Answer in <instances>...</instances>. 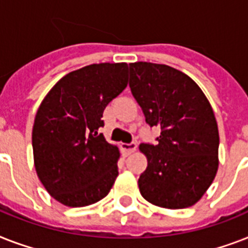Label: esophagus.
<instances>
[{
	"instance_id": "obj_1",
	"label": "esophagus",
	"mask_w": 248,
	"mask_h": 248,
	"mask_svg": "<svg viewBox=\"0 0 248 248\" xmlns=\"http://www.w3.org/2000/svg\"><path fill=\"white\" fill-rule=\"evenodd\" d=\"M122 147H124V152H126L127 155H131V153H134V152L136 151V148H138V144H136L135 141H131V143H124Z\"/></svg>"
}]
</instances>
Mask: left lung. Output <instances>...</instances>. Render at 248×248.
I'll use <instances>...</instances> for the list:
<instances>
[{"mask_svg": "<svg viewBox=\"0 0 248 248\" xmlns=\"http://www.w3.org/2000/svg\"><path fill=\"white\" fill-rule=\"evenodd\" d=\"M128 85L148 126L161 128L157 143L140 144L148 158L141 196L159 207H190L219 166V131L207 97L190 77L165 64L131 63Z\"/></svg>", "mask_w": 248, "mask_h": 248, "instance_id": "1", "label": "left lung"}]
</instances>
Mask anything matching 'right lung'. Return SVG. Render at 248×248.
Returning a JSON list of instances; mask_svg holds the SVG:
<instances>
[{
    "label": "right lung",
    "mask_w": 248,
    "mask_h": 248,
    "mask_svg": "<svg viewBox=\"0 0 248 248\" xmlns=\"http://www.w3.org/2000/svg\"><path fill=\"white\" fill-rule=\"evenodd\" d=\"M127 64H91L64 76L37 110L32 132L37 175L69 207L103 200L118 175V148L99 128L105 107L127 86Z\"/></svg>",
    "instance_id": "1"
}]
</instances>
